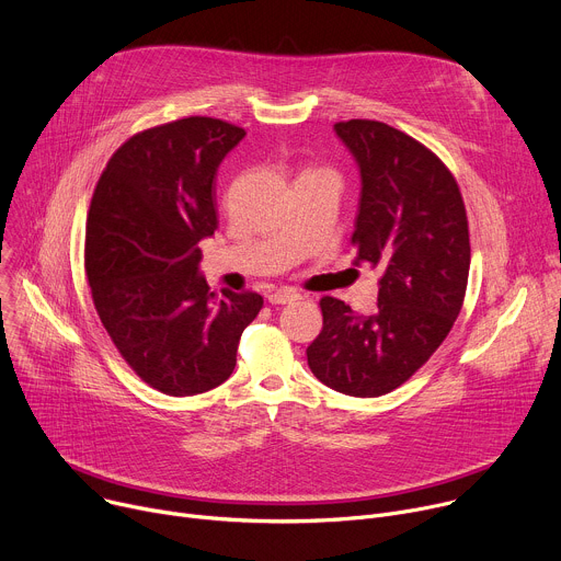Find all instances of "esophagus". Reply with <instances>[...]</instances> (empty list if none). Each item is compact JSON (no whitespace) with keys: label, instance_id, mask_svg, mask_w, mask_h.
<instances>
[{"label":"esophagus","instance_id":"esophagus-1","mask_svg":"<svg viewBox=\"0 0 561 561\" xmlns=\"http://www.w3.org/2000/svg\"><path fill=\"white\" fill-rule=\"evenodd\" d=\"M297 299H299V295L295 290H275L268 295L271 304H293Z\"/></svg>","mask_w":561,"mask_h":561}]
</instances>
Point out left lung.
Instances as JSON below:
<instances>
[{
	"mask_svg": "<svg viewBox=\"0 0 561 561\" xmlns=\"http://www.w3.org/2000/svg\"><path fill=\"white\" fill-rule=\"evenodd\" d=\"M362 178L355 266L381 271L377 310L319 301L324 329L306 348L312 375L353 397L402 386L450 333L461 310L470 242L461 193L439 159L381 122L335 124Z\"/></svg>",
	"mask_w": 561,
	"mask_h": 561,
	"instance_id": "obj_1",
	"label": "left lung"
}]
</instances>
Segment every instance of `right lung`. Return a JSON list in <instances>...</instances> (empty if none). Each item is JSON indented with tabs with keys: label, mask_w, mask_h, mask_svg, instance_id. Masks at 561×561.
<instances>
[{
	"label": "right lung",
	"mask_w": 561,
	"mask_h": 561,
	"mask_svg": "<svg viewBox=\"0 0 561 561\" xmlns=\"http://www.w3.org/2000/svg\"><path fill=\"white\" fill-rule=\"evenodd\" d=\"M247 130L186 117L130 137L95 188L87 277L106 333L128 366L173 397L224 383L257 293H210L199 242L217 228L215 175Z\"/></svg>",
	"instance_id": "right-lung-1"
}]
</instances>
